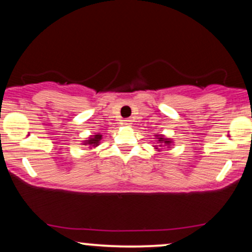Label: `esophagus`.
<instances>
[{"instance_id":"obj_1","label":"esophagus","mask_w":252,"mask_h":252,"mask_svg":"<svg viewBox=\"0 0 252 252\" xmlns=\"http://www.w3.org/2000/svg\"><path fill=\"white\" fill-rule=\"evenodd\" d=\"M123 124H124V126H130L132 124V120H131V118H124Z\"/></svg>"}]
</instances>
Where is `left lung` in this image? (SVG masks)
Wrapping results in <instances>:
<instances>
[{
	"instance_id": "8db88e82",
	"label": "left lung",
	"mask_w": 252,
	"mask_h": 252,
	"mask_svg": "<svg viewBox=\"0 0 252 252\" xmlns=\"http://www.w3.org/2000/svg\"><path fill=\"white\" fill-rule=\"evenodd\" d=\"M155 140L158 141V147H167V148H170L173 144V140L169 137H166V136L162 135V134H155ZM158 146H154V149L156 152H160V149H158Z\"/></svg>"
}]
</instances>
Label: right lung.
I'll use <instances>...</instances> for the list:
<instances>
[{
  "instance_id": "1",
  "label": "right lung",
  "mask_w": 252,
  "mask_h": 252,
  "mask_svg": "<svg viewBox=\"0 0 252 252\" xmlns=\"http://www.w3.org/2000/svg\"><path fill=\"white\" fill-rule=\"evenodd\" d=\"M102 138H103V135H100V132H98V134L90 135L86 140L83 141L82 144H84V146H90V149L96 148V147H98L100 144Z\"/></svg>"
}]
</instances>
